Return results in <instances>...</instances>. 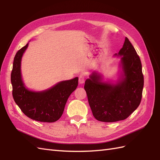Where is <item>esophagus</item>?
<instances>
[{
  "instance_id": "34e87169",
  "label": "esophagus",
  "mask_w": 160,
  "mask_h": 160,
  "mask_svg": "<svg viewBox=\"0 0 160 160\" xmlns=\"http://www.w3.org/2000/svg\"><path fill=\"white\" fill-rule=\"evenodd\" d=\"M84 80H85V79H84V76H82V75H80L79 78H78V81H79V83L83 84L84 82Z\"/></svg>"
}]
</instances>
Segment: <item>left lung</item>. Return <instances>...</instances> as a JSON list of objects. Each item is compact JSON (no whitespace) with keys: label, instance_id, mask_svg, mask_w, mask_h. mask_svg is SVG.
Wrapping results in <instances>:
<instances>
[{"label":"left lung","instance_id":"obj_1","mask_svg":"<svg viewBox=\"0 0 160 160\" xmlns=\"http://www.w3.org/2000/svg\"><path fill=\"white\" fill-rule=\"evenodd\" d=\"M120 56L123 74L116 84L102 82L93 72L84 84V89L94 118L98 121L113 122L127 119L139 107L142 96L144 76L140 57L126 37Z\"/></svg>","mask_w":160,"mask_h":160}]
</instances>
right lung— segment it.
Instances as JSON below:
<instances>
[{
  "instance_id": "1",
  "label": "right lung",
  "mask_w": 160,
  "mask_h": 160,
  "mask_svg": "<svg viewBox=\"0 0 160 160\" xmlns=\"http://www.w3.org/2000/svg\"><path fill=\"white\" fill-rule=\"evenodd\" d=\"M28 43L18 50L13 59L11 73L13 100L28 118L42 122H53L62 116L67 101L76 90L78 78L62 81L41 92L28 90L23 84L20 71L21 58Z\"/></svg>"
}]
</instances>
